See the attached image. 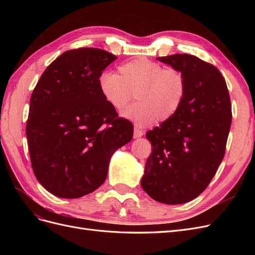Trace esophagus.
<instances>
[{
	"mask_svg": "<svg viewBox=\"0 0 255 255\" xmlns=\"http://www.w3.org/2000/svg\"><path fill=\"white\" fill-rule=\"evenodd\" d=\"M142 135H143V130H142V129L138 128H134V138H139V137H141Z\"/></svg>",
	"mask_w": 255,
	"mask_h": 255,
	"instance_id": "esophagus-1",
	"label": "esophagus"
}]
</instances>
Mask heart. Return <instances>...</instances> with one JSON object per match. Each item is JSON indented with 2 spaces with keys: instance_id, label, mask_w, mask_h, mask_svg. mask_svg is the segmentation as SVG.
<instances>
[{
  "instance_id": "b5f03b06",
  "label": "heart",
  "mask_w": 255,
  "mask_h": 255,
  "mask_svg": "<svg viewBox=\"0 0 255 255\" xmlns=\"http://www.w3.org/2000/svg\"><path fill=\"white\" fill-rule=\"evenodd\" d=\"M118 72H104L99 80V88L105 101L116 111L125 109L136 94L139 102L123 112V118L146 127L158 119H171L180 111L186 97L187 83L179 69L165 68L139 57L120 65Z\"/></svg>"
}]
</instances>
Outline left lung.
<instances>
[{"label":"left lung","instance_id":"obj_1","mask_svg":"<svg viewBox=\"0 0 255 255\" xmlns=\"http://www.w3.org/2000/svg\"><path fill=\"white\" fill-rule=\"evenodd\" d=\"M181 70L186 97L171 119L146 132L152 153L141 187L165 204H182L208 186L225 156L232 122L227 83L215 66L189 54L157 57Z\"/></svg>","mask_w":255,"mask_h":255}]
</instances>
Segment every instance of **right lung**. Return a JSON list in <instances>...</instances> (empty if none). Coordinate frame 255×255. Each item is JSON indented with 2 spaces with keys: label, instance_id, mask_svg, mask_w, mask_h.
<instances>
[{
  "label": "right lung",
  "instance_id": "1",
  "mask_svg": "<svg viewBox=\"0 0 255 255\" xmlns=\"http://www.w3.org/2000/svg\"><path fill=\"white\" fill-rule=\"evenodd\" d=\"M117 56L81 48L45 69L30 97L26 137L34 173L52 195L75 199L104 183L113 154L133 138V125L118 118L99 88L102 71Z\"/></svg>",
  "mask_w": 255,
  "mask_h": 255
}]
</instances>
